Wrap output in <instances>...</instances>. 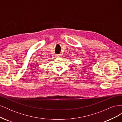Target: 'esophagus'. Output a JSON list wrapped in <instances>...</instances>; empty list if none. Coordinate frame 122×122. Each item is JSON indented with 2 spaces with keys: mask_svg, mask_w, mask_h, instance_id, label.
<instances>
[{
  "mask_svg": "<svg viewBox=\"0 0 122 122\" xmlns=\"http://www.w3.org/2000/svg\"><path fill=\"white\" fill-rule=\"evenodd\" d=\"M62 56L61 54H57L56 55V57H61Z\"/></svg>",
  "mask_w": 122,
  "mask_h": 122,
  "instance_id": "obj_1",
  "label": "esophagus"
}]
</instances>
